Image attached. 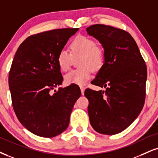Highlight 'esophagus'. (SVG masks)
<instances>
[{"label":"esophagus","instance_id":"1","mask_svg":"<svg viewBox=\"0 0 158 158\" xmlns=\"http://www.w3.org/2000/svg\"><path fill=\"white\" fill-rule=\"evenodd\" d=\"M80 88H81V94H82V95H83L84 94L85 87L84 86H80Z\"/></svg>","mask_w":158,"mask_h":158}]
</instances>
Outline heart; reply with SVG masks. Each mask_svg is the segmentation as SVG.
<instances>
[{
  "mask_svg": "<svg viewBox=\"0 0 158 158\" xmlns=\"http://www.w3.org/2000/svg\"><path fill=\"white\" fill-rule=\"evenodd\" d=\"M70 52L61 50L57 56V63L60 69L67 72L71 67L73 58L80 56L78 69L72 70L64 77L67 84L84 85L91 77L92 69H100L105 61V52L100 46L97 45L94 40L79 35L69 45Z\"/></svg>",
  "mask_w": 158,
  "mask_h": 158,
  "instance_id": "b5f03b06",
  "label": "heart"
}]
</instances>
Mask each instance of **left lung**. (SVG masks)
<instances>
[{"label": "left lung", "mask_w": 158, "mask_h": 158, "mask_svg": "<svg viewBox=\"0 0 158 158\" xmlns=\"http://www.w3.org/2000/svg\"><path fill=\"white\" fill-rule=\"evenodd\" d=\"M86 31L105 50L104 64L91 83L106 89H85L89 120L98 133L114 135L128 127L143 108L147 66L128 32L102 24L91 25Z\"/></svg>", "instance_id": "8db88e82"}]
</instances>
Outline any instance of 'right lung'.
Segmentation results:
<instances>
[{"instance_id": "right-lung-1", "label": "right lung", "mask_w": 158, "mask_h": 158, "mask_svg": "<svg viewBox=\"0 0 158 158\" xmlns=\"http://www.w3.org/2000/svg\"><path fill=\"white\" fill-rule=\"evenodd\" d=\"M77 31L55 29L31 35L21 43L14 57L9 74L13 109L19 122L35 135L55 137L69 126L81 89L75 84L54 89L63 81L58 52Z\"/></svg>"}]
</instances>
